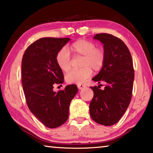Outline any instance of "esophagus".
<instances>
[{"label": "esophagus", "mask_w": 153, "mask_h": 153, "mask_svg": "<svg viewBox=\"0 0 153 153\" xmlns=\"http://www.w3.org/2000/svg\"><path fill=\"white\" fill-rule=\"evenodd\" d=\"M77 88H78L79 90H82L85 88H86V86H85V85H83V84H78L77 85Z\"/></svg>", "instance_id": "1"}]
</instances>
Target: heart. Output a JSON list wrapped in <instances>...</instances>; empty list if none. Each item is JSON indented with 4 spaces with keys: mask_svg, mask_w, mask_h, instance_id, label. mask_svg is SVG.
Returning a JSON list of instances; mask_svg holds the SVG:
<instances>
[{
    "mask_svg": "<svg viewBox=\"0 0 153 153\" xmlns=\"http://www.w3.org/2000/svg\"><path fill=\"white\" fill-rule=\"evenodd\" d=\"M71 51L75 57H82L81 69H73L65 76L68 84H81L92 76V70L95 73L102 70L106 61V53L101 47L92 41L79 39L70 45ZM56 61L62 71H67L71 68V59L66 48H61L56 55Z\"/></svg>",
    "mask_w": 153,
    "mask_h": 153,
    "instance_id": "heart-1",
    "label": "heart"
}]
</instances>
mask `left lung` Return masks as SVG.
<instances>
[{"label": "left lung", "mask_w": 153, "mask_h": 153, "mask_svg": "<svg viewBox=\"0 0 153 153\" xmlns=\"http://www.w3.org/2000/svg\"><path fill=\"white\" fill-rule=\"evenodd\" d=\"M94 39L103 44L106 61L101 71L92 80L105 82L104 90L90 87L94 97L90 103V115L103 126L114 125L122 117L131 101L134 70L128 48L122 40L108 33H97Z\"/></svg>", "instance_id": "obj_1"}]
</instances>
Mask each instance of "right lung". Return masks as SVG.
<instances>
[{
  "label": "right lung",
  "mask_w": 153,
  "mask_h": 153,
  "mask_svg": "<svg viewBox=\"0 0 153 153\" xmlns=\"http://www.w3.org/2000/svg\"><path fill=\"white\" fill-rule=\"evenodd\" d=\"M70 40L68 38H42L25 50L22 59V81L29 109L49 128L66 122L76 85H68L58 92L54 84H63L64 76L56 61L58 51Z\"/></svg>",
  "instance_id": "obj_1"
}]
</instances>
